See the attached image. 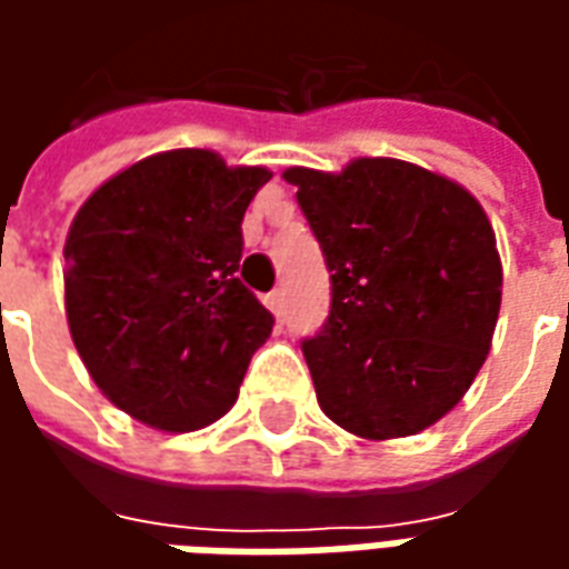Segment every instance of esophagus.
Segmentation results:
<instances>
[{
  "label": "esophagus",
  "mask_w": 569,
  "mask_h": 569,
  "mask_svg": "<svg viewBox=\"0 0 569 569\" xmlns=\"http://www.w3.org/2000/svg\"><path fill=\"white\" fill-rule=\"evenodd\" d=\"M268 308H271L277 317H283V310H286V292H283V289H273L271 296H268Z\"/></svg>",
  "instance_id": "obj_1"
}]
</instances>
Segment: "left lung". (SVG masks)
Returning a JSON list of instances; mask_svg holds the SVG:
<instances>
[{"mask_svg": "<svg viewBox=\"0 0 569 569\" xmlns=\"http://www.w3.org/2000/svg\"><path fill=\"white\" fill-rule=\"evenodd\" d=\"M286 182L332 271V310L301 350L326 418L359 439L415 436L485 366L502 298L488 212L448 176L396 158Z\"/></svg>", "mask_w": 569, "mask_h": 569, "instance_id": "obj_1", "label": "left lung"}]
</instances>
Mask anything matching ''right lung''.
I'll return each instance as SVG.
<instances>
[{"label":"right lung","mask_w":569,"mask_h":569,"mask_svg":"<svg viewBox=\"0 0 569 569\" xmlns=\"http://www.w3.org/2000/svg\"><path fill=\"white\" fill-rule=\"evenodd\" d=\"M268 179L210 149L158 151L106 179L69 224V335L103 396L146 427L222 418L271 335V310L240 283V222Z\"/></svg>","instance_id":"1"}]
</instances>
